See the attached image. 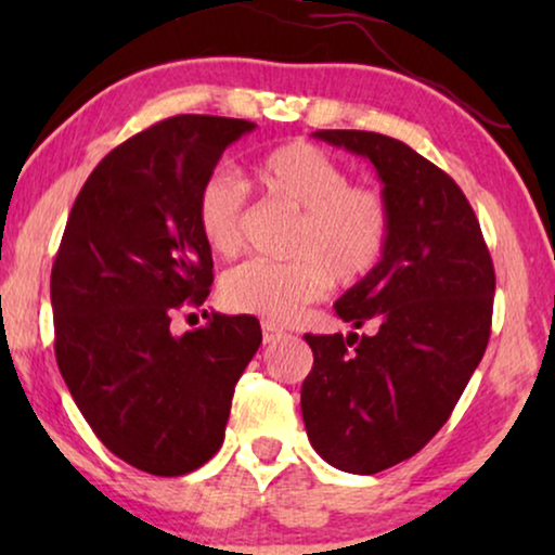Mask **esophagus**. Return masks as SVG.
Returning a JSON list of instances; mask_svg holds the SVG:
<instances>
[{
	"label": "esophagus",
	"mask_w": 555,
	"mask_h": 555,
	"mask_svg": "<svg viewBox=\"0 0 555 555\" xmlns=\"http://www.w3.org/2000/svg\"><path fill=\"white\" fill-rule=\"evenodd\" d=\"M280 338H285V331L283 328H278V325H272V323H262V340L264 344H278Z\"/></svg>",
	"instance_id": "esophagus-1"
}]
</instances>
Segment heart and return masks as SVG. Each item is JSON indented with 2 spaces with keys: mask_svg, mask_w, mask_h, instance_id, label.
<instances>
[{
  "mask_svg": "<svg viewBox=\"0 0 555 555\" xmlns=\"http://www.w3.org/2000/svg\"><path fill=\"white\" fill-rule=\"evenodd\" d=\"M264 194L298 209L293 260H247L222 278L224 306L234 313L291 323L328 285L351 287L384 260L391 240V209L374 186L348 184L331 154L308 141L270 149L253 166ZM196 224L215 255L232 257L242 247L245 192L230 171H211L196 192Z\"/></svg>",
  "mask_w": 555,
  "mask_h": 555,
  "instance_id": "heart-1",
  "label": "heart"
}]
</instances>
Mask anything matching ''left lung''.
<instances>
[{"mask_svg": "<svg viewBox=\"0 0 555 555\" xmlns=\"http://www.w3.org/2000/svg\"><path fill=\"white\" fill-rule=\"evenodd\" d=\"M313 135L369 158L391 209L384 260L333 306L371 333H308L313 369L300 389L313 450L344 473L376 475L450 420L488 348L495 270L467 196L442 169L382 133Z\"/></svg>", "mask_w": 555, "mask_h": 555, "instance_id": "1", "label": "left lung"}]
</instances>
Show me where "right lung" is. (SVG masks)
Here are the masks:
<instances>
[{
  "label": "right lung",
  "instance_id": "right-lung-1",
  "mask_svg": "<svg viewBox=\"0 0 555 555\" xmlns=\"http://www.w3.org/2000/svg\"><path fill=\"white\" fill-rule=\"evenodd\" d=\"M253 128L173 116L120 143L82 184L52 264L60 374L95 437L143 473L179 477L215 457L262 344L253 315L204 310V328L171 333L215 280L196 192Z\"/></svg>",
  "mask_w": 555,
  "mask_h": 555
}]
</instances>
